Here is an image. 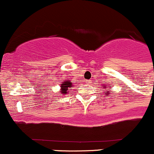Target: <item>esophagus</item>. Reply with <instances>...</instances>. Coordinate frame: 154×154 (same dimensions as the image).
<instances>
[{"mask_svg":"<svg viewBox=\"0 0 154 154\" xmlns=\"http://www.w3.org/2000/svg\"><path fill=\"white\" fill-rule=\"evenodd\" d=\"M90 82H91V81H90V80H88V81H87V84H88V85H90Z\"/></svg>","mask_w":154,"mask_h":154,"instance_id":"1","label":"esophagus"}]
</instances>
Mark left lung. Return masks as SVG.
Listing matches in <instances>:
<instances>
[{
	"instance_id": "1",
	"label": "left lung",
	"mask_w": 154,
	"mask_h": 154,
	"mask_svg": "<svg viewBox=\"0 0 154 154\" xmlns=\"http://www.w3.org/2000/svg\"><path fill=\"white\" fill-rule=\"evenodd\" d=\"M104 86V93H105V96H108L109 94H110V93H112V92H110V90H111V89H110V87H106V85H103Z\"/></svg>"
}]
</instances>
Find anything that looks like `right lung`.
Segmentation results:
<instances>
[{
  "mask_svg": "<svg viewBox=\"0 0 154 154\" xmlns=\"http://www.w3.org/2000/svg\"><path fill=\"white\" fill-rule=\"evenodd\" d=\"M72 83L69 80L64 81V83L61 85V89H60V93L63 95H66L67 93H69V92L67 91L68 89H72L73 87H72Z\"/></svg>",
  "mask_w": 154,
  "mask_h": 154,
  "instance_id": "right-lung-1",
  "label": "right lung"
}]
</instances>
